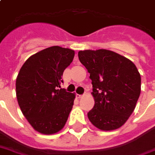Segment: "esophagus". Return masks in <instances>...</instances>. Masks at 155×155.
Segmentation results:
<instances>
[{
	"label": "esophagus",
	"instance_id": "esophagus-1",
	"mask_svg": "<svg viewBox=\"0 0 155 155\" xmlns=\"http://www.w3.org/2000/svg\"><path fill=\"white\" fill-rule=\"evenodd\" d=\"M76 97H77L78 98H81L83 97V94H76Z\"/></svg>",
	"mask_w": 155,
	"mask_h": 155
}]
</instances>
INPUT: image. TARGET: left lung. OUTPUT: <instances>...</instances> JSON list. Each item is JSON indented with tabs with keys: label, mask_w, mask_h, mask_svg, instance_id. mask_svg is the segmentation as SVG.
<instances>
[{
	"label": "left lung",
	"mask_w": 155,
	"mask_h": 155,
	"mask_svg": "<svg viewBox=\"0 0 155 155\" xmlns=\"http://www.w3.org/2000/svg\"><path fill=\"white\" fill-rule=\"evenodd\" d=\"M78 57L90 74L94 106L88 113L94 126L116 130L131 115L140 94L141 78L135 64L114 51H80Z\"/></svg>",
	"instance_id": "8db88e82"
}]
</instances>
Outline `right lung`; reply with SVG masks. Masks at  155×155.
Masks as SVG:
<instances>
[{"label":"right lung","instance_id":"right-lung-1","mask_svg":"<svg viewBox=\"0 0 155 155\" xmlns=\"http://www.w3.org/2000/svg\"><path fill=\"white\" fill-rule=\"evenodd\" d=\"M74 51L58 46L31 56L16 79L18 104L37 131L51 135L62 129L74 104V94L61 88L65 69Z\"/></svg>","mask_w":155,"mask_h":155}]
</instances>
